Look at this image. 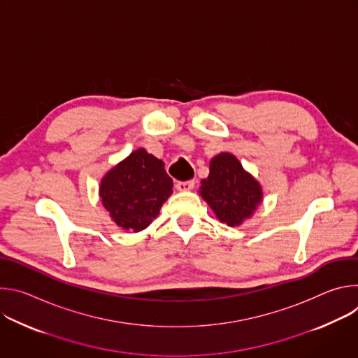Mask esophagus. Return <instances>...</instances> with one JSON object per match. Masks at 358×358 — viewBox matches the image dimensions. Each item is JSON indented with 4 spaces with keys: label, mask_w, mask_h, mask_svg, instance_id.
<instances>
[{
    "label": "esophagus",
    "mask_w": 358,
    "mask_h": 358,
    "mask_svg": "<svg viewBox=\"0 0 358 358\" xmlns=\"http://www.w3.org/2000/svg\"><path fill=\"white\" fill-rule=\"evenodd\" d=\"M195 185V181L194 180H188V181H180L176 184V188L178 191H191Z\"/></svg>",
    "instance_id": "esophagus-1"
}]
</instances>
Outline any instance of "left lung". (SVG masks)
I'll return each instance as SVG.
<instances>
[{"label":"left lung","instance_id":"1","mask_svg":"<svg viewBox=\"0 0 358 358\" xmlns=\"http://www.w3.org/2000/svg\"><path fill=\"white\" fill-rule=\"evenodd\" d=\"M198 194L228 227L242 225L264 201L261 182L227 151L211 159L210 176L201 181Z\"/></svg>","mask_w":358,"mask_h":358}]
</instances>
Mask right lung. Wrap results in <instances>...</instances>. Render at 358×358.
<instances>
[{
    "mask_svg": "<svg viewBox=\"0 0 358 358\" xmlns=\"http://www.w3.org/2000/svg\"><path fill=\"white\" fill-rule=\"evenodd\" d=\"M173 194L164 163L137 148L100 180L99 196L112 221L124 231L140 232L159 217Z\"/></svg>",
    "mask_w": 358,
    "mask_h": 358,
    "instance_id": "right-lung-1",
    "label": "right lung"
}]
</instances>
